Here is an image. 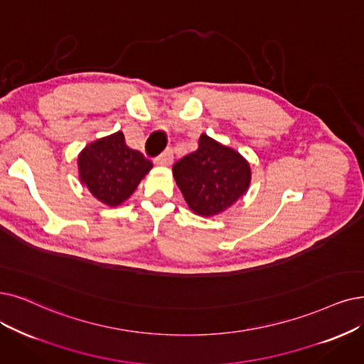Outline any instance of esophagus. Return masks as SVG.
<instances>
[{
	"instance_id": "obj_1",
	"label": "esophagus",
	"mask_w": 364,
	"mask_h": 364,
	"mask_svg": "<svg viewBox=\"0 0 364 364\" xmlns=\"http://www.w3.org/2000/svg\"><path fill=\"white\" fill-rule=\"evenodd\" d=\"M173 163V152L171 149L164 151L161 155L155 158V164L158 166H170Z\"/></svg>"
}]
</instances>
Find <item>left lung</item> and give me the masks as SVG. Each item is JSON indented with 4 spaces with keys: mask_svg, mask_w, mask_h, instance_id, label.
<instances>
[{
    "mask_svg": "<svg viewBox=\"0 0 364 364\" xmlns=\"http://www.w3.org/2000/svg\"><path fill=\"white\" fill-rule=\"evenodd\" d=\"M173 176L194 213L213 216L248 191L251 168L237 151L201 134L197 151L174 163Z\"/></svg>",
    "mask_w": 364,
    "mask_h": 364,
    "instance_id": "obj_1",
    "label": "left lung"
}]
</instances>
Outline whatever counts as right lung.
Returning <instances> with one entry per match:
<instances>
[{"label": "right lung", "mask_w": 364, "mask_h": 364, "mask_svg": "<svg viewBox=\"0 0 364 364\" xmlns=\"http://www.w3.org/2000/svg\"><path fill=\"white\" fill-rule=\"evenodd\" d=\"M77 166L80 182L110 208L122 205L152 168L143 154L127 146L122 132L90 143L80 152Z\"/></svg>", "instance_id": "obj_1"}]
</instances>
